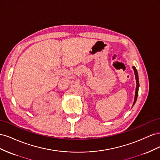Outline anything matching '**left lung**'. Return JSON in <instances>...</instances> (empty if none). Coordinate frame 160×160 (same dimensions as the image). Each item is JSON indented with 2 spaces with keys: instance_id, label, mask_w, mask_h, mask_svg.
<instances>
[{
  "instance_id": "1",
  "label": "left lung",
  "mask_w": 160,
  "mask_h": 160,
  "mask_svg": "<svg viewBox=\"0 0 160 160\" xmlns=\"http://www.w3.org/2000/svg\"><path fill=\"white\" fill-rule=\"evenodd\" d=\"M133 69L134 70V72H135V79H136V83H137V85H136V91H135V99H134V102H133V105L135 103V102H136V100H137V98H138V89H139V79H138V71H137V69L136 68H135V67H133Z\"/></svg>"
}]
</instances>
